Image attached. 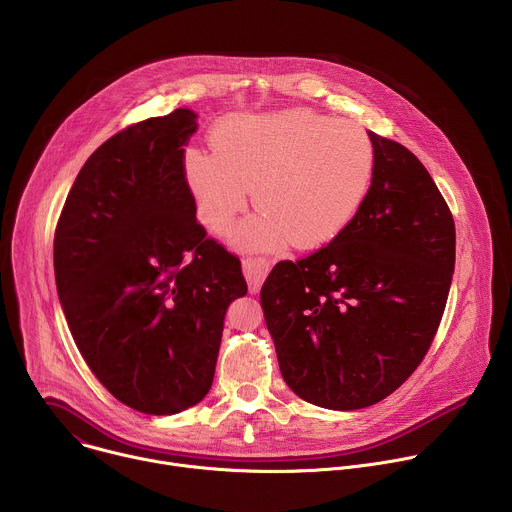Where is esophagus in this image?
I'll return each mask as SVG.
<instances>
[{
    "mask_svg": "<svg viewBox=\"0 0 512 512\" xmlns=\"http://www.w3.org/2000/svg\"><path fill=\"white\" fill-rule=\"evenodd\" d=\"M269 269H271V263L263 257H245L243 259V273L249 283L251 294H257V291L261 289V283L267 277Z\"/></svg>",
    "mask_w": 512,
    "mask_h": 512,
    "instance_id": "obj_1",
    "label": "esophagus"
}]
</instances>
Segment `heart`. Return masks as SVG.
Returning <instances> with one entry per match:
<instances>
[{
  "instance_id": "1",
  "label": "heart",
  "mask_w": 512,
  "mask_h": 512,
  "mask_svg": "<svg viewBox=\"0 0 512 512\" xmlns=\"http://www.w3.org/2000/svg\"><path fill=\"white\" fill-rule=\"evenodd\" d=\"M210 148L186 154L202 221L216 235L227 233L253 188L261 212L235 237L251 249L334 239L367 196L375 166L367 131L310 109L233 117L214 129Z\"/></svg>"
}]
</instances>
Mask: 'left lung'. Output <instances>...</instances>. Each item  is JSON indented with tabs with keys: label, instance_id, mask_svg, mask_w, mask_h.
Masks as SVG:
<instances>
[{
	"label": "left lung",
	"instance_id": "left-lung-1",
	"mask_svg": "<svg viewBox=\"0 0 512 512\" xmlns=\"http://www.w3.org/2000/svg\"><path fill=\"white\" fill-rule=\"evenodd\" d=\"M373 178L322 249L279 261L261 308L279 371L300 399L352 411L397 391L440 328L456 263L454 216L405 145L369 131Z\"/></svg>",
	"mask_w": 512,
	"mask_h": 512
}]
</instances>
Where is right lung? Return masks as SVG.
<instances>
[{"label":"right lung","mask_w":512,"mask_h":512,"mask_svg":"<svg viewBox=\"0 0 512 512\" xmlns=\"http://www.w3.org/2000/svg\"><path fill=\"white\" fill-rule=\"evenodd\" d=\"M196 113L127 125L91 154L54 231L72 338L123 405L174 415L214 377L225 312L247 294L241 261L206 237L186 180Z\"/></svg>","instance_id":"add662e5"}]
</instances>
